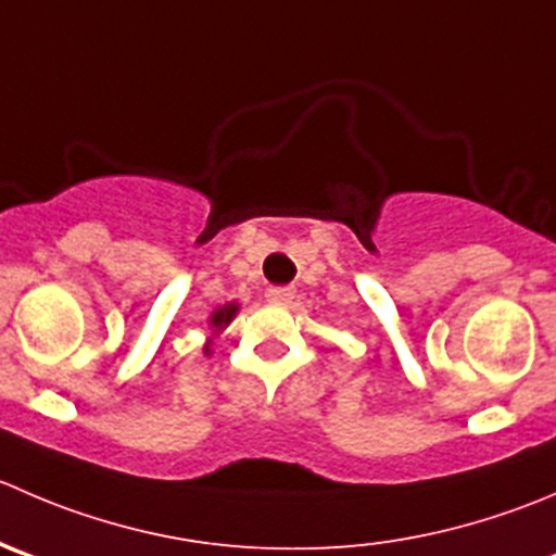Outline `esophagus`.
Here are the masks:
<instances>
[{
    "instance_id": "esophagus-1",
    "label": "esophagus",
    "mask_w": 556,
    "mask_h": 556,
    "mask_svg": "<svg viewBox=\"0 0 556 556\" xmlns=\"http://www.w3.org/2000/svg\"><path fill=\"white\" fill-rule=\"evenodd\" d=\"M293 295H295V290L293 288H268L266 290V299L271 301V304H290V301H293Z\"/></svg>"
}]
</instances>
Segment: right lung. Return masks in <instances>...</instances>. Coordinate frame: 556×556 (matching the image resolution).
Wrapping results in <instances>:
<instances>
[{"instance_id":"obj_1","label":"right lung","mask_w":556,"mask_h":556,"mask_svg":"<svg viewBox=\"0 0 556 556\" xmlns=\"http://www.w3.org/2000/svg\"><path fill=\"white\" fill-rule=\"evenodd\" d=\"M236 312H239V304H225V306H219V309H214L212 317H208V323H212L214 333L223 331V328L228 326L230 320H233ZM206 353H208V344H206Z\"/></svg>"}]
</instances>
